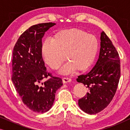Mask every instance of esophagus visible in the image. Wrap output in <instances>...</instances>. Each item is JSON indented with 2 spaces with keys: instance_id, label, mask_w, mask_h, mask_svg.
I'll list each match as a JSON object with an SVG mask.
<instances>
[{
  "instance_id": "esophagus-1",
  "label": "esophagus",
  "mask_w": 130,
  "mask_h": 130,
  "mask_svg": "<svg viewBox=\"0 0 130 130\" xmlns=\"http://www.w3.org/2000/svg\"><path fill=\"white\" fill-rule=\"evenodd\" d=\"M72 82V79H71L70 78H68V77L63 78V82L64 84H65V83H69V82Z\"/></svg>"
}]
</instances>
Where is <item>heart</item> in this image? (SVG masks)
<instances>
[{"mask_svg":"<svg viewBox=\"0 0 130 130\" xmlns=\"http://www.w3.org/2000/svg\"><path fill=\"white\" fill-rule=\"evenodd\" d=\"M99 48L96 37L78 28L64 29L55 34L52 39L42 43L41 56L51 69L59 68L66 59L68 62L60 73L67 74L77 70L85 71L93 63Z\"/></svg>","mask_w":130,"mask_h":130,"instance_id":"obj_1","label":"heart"}]
</instances>
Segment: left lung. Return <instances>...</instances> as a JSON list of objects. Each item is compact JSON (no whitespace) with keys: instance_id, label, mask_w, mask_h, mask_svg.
Listing matches in <instances>:
<instances>
[{"instance_id":"1","label":"left lung","mask_w":130,"mask_h":130,"mask_svg":"<svg viewBox=\"0 0 130 130\" xmlns=\"http://www.w3.org/2000/svg\"><path fill=\"white\" fill-rule=\"evenodd\" d=\"M101 48L95 66L86 74L79 76L77 82L88 88L87 95L79 99L80 108L88 114L104 109L114 96L120 78L118 53L106 34L101 33Z\"/></svg>"}]
</instances>
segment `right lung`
<instances>
[{
	"label": "right lung",
	"instance_id": "1",
	"mask_svg": "<svg viewBox=\"0 0 130 130\" xmlns=\"http://www.w3.org/2000/svg\"><path fill=\"white\" fill-rule=\"evenodd\" d=\"M55 25L49 22L31 26L19 37L13 48L12 82L23 103L35 112L49 111L56 91L63 85L61 78L48 73L41 56L42 38ZM48 75L51 79L42 83Z\"/></svg>",
	"mask_w": 130,
	"mask_h": 130
}]
</instances>
